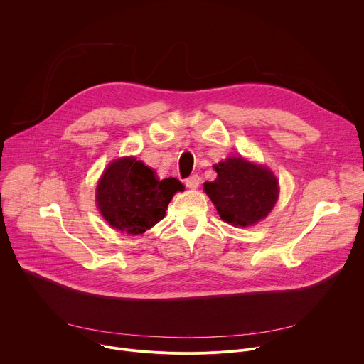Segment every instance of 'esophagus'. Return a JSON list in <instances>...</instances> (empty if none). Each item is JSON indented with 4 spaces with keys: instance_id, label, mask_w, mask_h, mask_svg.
Here are the masks:
<instances>
[{
    "instance_id": "obj_1",
    "label": "esophagus",
    "mask_w": 364,
    "mask_h": 364,
    "mask_svg": "<svg viewBox=\"0 0 364 364\" xmlns=\"http://www.w3.org/2000/svg\"><path fill=\"white\" fill-rule=\"evenodd\" d=\"M200 177L197 176V174H193V176H190L187 180H186V186L188 187V188H197L198 186H200Z\"/></svg>"
}]
</instances>
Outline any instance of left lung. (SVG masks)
I'll return each instance as SVG.
<instances>
[{"mask_svg": "<svg viewBox=\"0 0 364 364\" xmlns=\"http://www.w3.org/2000/svg\"><path fill=\"white\" fill-rule=\"evenodd\" d=\"M217 178L204 183V191L220 218L231 225L247 227L266 218L279 198V181L267 167L243 157H228L214 164Z\"/></svg>", "mask_w": 364, "mask_h": 364, "instance_id": "left-lung-1", "label": "left lung"}]
</instances>
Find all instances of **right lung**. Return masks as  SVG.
Wrapping results in <instances>:
<instances>
[{"mask_svg":"<svg viewBox=\"0 0 364 364\" xmlns=\"http://www.w3.org/2000/svg\"><path fill=\"white\" fill-rule=\"evenodd\" d=\"M184 186L177 178L159 180L134 157L114 160L102 173L95 201L105 221L121 232L143 234L164 218L168 203Z\"/></svg>","mask_w":364,"mask_h":364,"instance_id":"right-lung-1","label":"right lung"}]
</instances>
